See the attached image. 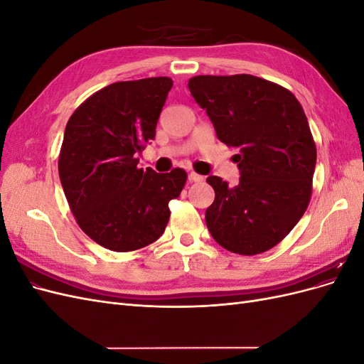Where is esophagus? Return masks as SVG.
Returning a JSON list of instances; mask_svg holds the SVG:
<instances>
[{
  "label": "esophagus",
  "mask_w": 364,
  "mask_h": 364,
  "mask_svg": "<svg viewBox=\"0 0 364 364\" xmlns=\"http://www.w3.org/2000/svg\"><path fill=\"white\" fill-rule=\"evenodd\" d=\"M203 176H200V174H197V173H194V171H191L190 173V181L191 182H203Z\"/></svg>",
  "instance_id": "esophagus-1"
}]
</instances>
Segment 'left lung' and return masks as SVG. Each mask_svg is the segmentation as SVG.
Instances as JSON below:
<instances>
[{
    "label": "left lung",
    "mask_w": 364,
    "mask_h": 364,
    "mask_svg": "<svg viewBox=\"0 0 364 364\" xmlns=\"http://www.w3.org/2000/svg\"><path fill=\"white\" fill-rule=\"evenodd\" d=\"M191 95L217 138L238 149L240 183L209 176L215 191L206 226L217 243L240 255L267 252L290 234L313 193L316 144L297 98L250 74L196 75Z\"/></svg>",
    "instance_id": "obj_1"
}]
</instances>
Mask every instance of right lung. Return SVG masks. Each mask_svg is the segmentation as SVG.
I'll return each mask as SVG.
<instances>
[{"mask_svg": "<svg viewBox=\"0 0 364 364\" xmlns=\"http://www.w3.org/2000/svg\"><path fill=\"white\" fill-rule=\"evenodd\" d=\"M170 77L117 82L97 91L70 117L59 153V178L83 232L114 252L156 241L170 218L168 202L186 182L183 168H138V151L156 135Z\"/></svg>", "mask_w": 364, "mask_h": 364, "instance_id": "add662e5", "label": "right lung"}]
</instances>
